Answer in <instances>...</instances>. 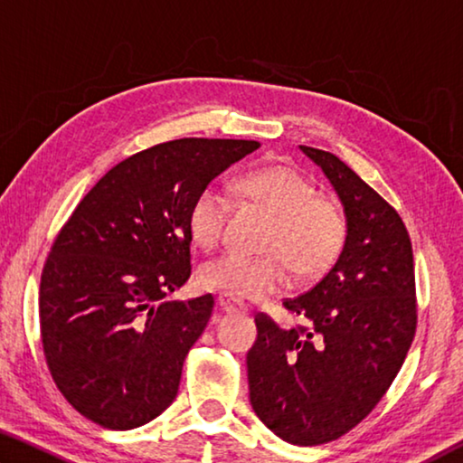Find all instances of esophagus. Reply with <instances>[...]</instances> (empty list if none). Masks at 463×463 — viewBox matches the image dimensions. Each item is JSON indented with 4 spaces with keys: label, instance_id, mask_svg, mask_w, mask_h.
Wrapping results in <instances>:
<instances>
[{
    "label": "esophagus",
    "instance_id": "obj_1",
    "mask_svg": "<svg viewBox=\"0 0 463 463\" xmlns=\"http://www.w3.org/2000/svg\"><path fill=\"white\" fill-rule=\"evenodd\" d=\"M216 302H218V307H221V310L229 312V315H232V312H247L245 304L237 300V298L229 296V294H221L216 298Z\"/></svg>",
    "mask_w": 463,
    "mask_h": 463
}]
</instances>
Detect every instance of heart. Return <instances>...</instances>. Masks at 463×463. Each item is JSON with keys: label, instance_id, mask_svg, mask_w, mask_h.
<instances>
[{"label": "heart", "instance_id": "obj_1", "mask_svg": "<svg viewBox=\"0 0 463 463\" xmlns=\"http://www.w3.org/2000/svg\"><path fill=\"white\" fill-rule=\"evenodd\" d=\"M239 194L271 216L261 257L224 253L200 265L202 288L245 300H260L284 288L289 265L296 276L315 279L339 261L349 237V221L333 198L317 195V187L300 171L286 165L255 169L237 184ZM229 195L208 185L195 195L187 229L195 245L214 249L229 218Z\"/></svg>", "mask_w": 463, "mask_h": 463}]
</instances>
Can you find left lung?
<instances>
[{"label": "left lung", "mask_w": 463, "mask_h": 463, "mask_svg": "<svg viewBox=\"0 0 463 463\" xmlns=\"http://www.w3.org/2000/svg\"><path fill=\"white\" fill-rule=\"evenodd\" d=\"M300 148L339 194L347 245L315 288L281 302L302 323L257 312L247 375L263 425L307 448L349 433L386 394L417 331V288L401 214L336 155Z\"/></svg>", "instance_id": "1"}]
</instances>
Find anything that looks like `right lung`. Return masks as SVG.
I'll list each match as a JSON object with an SVG mask.
<instances>
[{"mask_svg":"<svg viewBox=\"0 0 463 463\" xmlns=\"http://www.w3.org/2000/svg\"><path fill=\"white\" fill-rule=\"evenodd\" d=\"M257 140L177 138L112 167L77 203L41 276V339L61 394L96 425H145L177 396L213 294L163 298L192 273L195 195Z\"/></svg>","mask_w":463,"mask_h":463,"instance_id":"1","label":"right lung"}]
</instances>
